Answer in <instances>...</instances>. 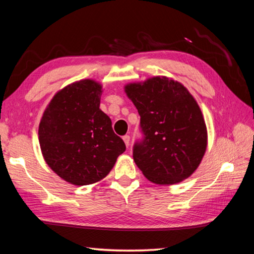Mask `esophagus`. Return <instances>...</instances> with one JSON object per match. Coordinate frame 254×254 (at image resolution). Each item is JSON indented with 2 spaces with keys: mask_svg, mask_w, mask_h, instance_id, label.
I'll return each instance as SVG.
<instances>
[{
  "mask_svg": "<svg viewBox=\"0 0 254 254\" xmlns=\"http://www.w3.org/2000/svg\"><path fill=\"white\" fill-rule=\"evenodd\" d=\"M123 141H124V143H126L127 147L130 146V135H124L123 136Z\"/></svg>",
  "mask_w": 254,
  "mask_h": 254,
  "instance_id": "obj_1",
  "label": "esophagus"
}]
</instances>
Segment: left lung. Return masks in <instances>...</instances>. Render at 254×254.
I'll return each mask as SVG.
<instances>
[{"mask_svg": "<svg viewBox=\"0 0 254 254\" xmlns=\"http://www.w3.org/2000/svg\"><path fill=\"white\" fill-rule=\"evenodd\" d=\"M140 114L142 139L133 159L156 184L181 182L199 167L206 149V127L196 101L181 83L155 76L126 86Z\"/></svg>", "mask_w": 254, "mask_h": 254, "instance_id": "8db88e82", "label": "left lung"}]
</instances>
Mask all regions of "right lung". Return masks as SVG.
<instances>
[{
    "mask_svg": "<svg viewBox=\"0 0 254 254\" xmlns=\"http://www.w3.org/2000/svg\"><path fill=\"white\" fill-rule=\"evenodd\" d=\"M102 86L82 80L58 92L44 111L39 141L45 162L63 180L87 186L107 177L126 151L100 110Z\"/></svg>",
    "mask_w": 254,
    "mask_h": 254,
    "instance_id": "1",
    "label": "right lung"
}]
</instances>
